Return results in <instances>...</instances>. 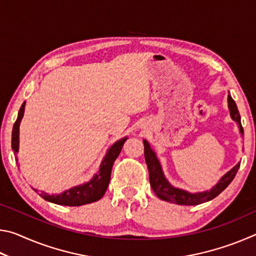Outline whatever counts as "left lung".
<instances>
[{"label":"left lung","mask_w":256,"mask_h":256,"mask_svg":"<svg viewBox=\"0 0 256 256\" xmlns=\"http://www.w3.org/2000/svg\"><path fill=\"white\" fill-rule=\"evenodd\" d=\"M228 108H229V112H230L232 120L238 124V128H240V134L242 136H244V130H242V123H240V112H238L236 102H234L230 94H228ZM144 158H146V162L149 170V180H150L151 188H152L156 196H157L159 198L170 203H175V204L198 206V204H201V203L210 201L216 196H218L219 194L232 183V180H234V177H235L240 164L238 162L236 166H234L230 170H228L226 174H224L222 178L218 180V183H216L214 186H212L210 190L192 193L186 190L172 186L164 174L162 164L159 162L156 151L151 148L149 142L146 140H144Z\"/></svg>","instance_id":"8db88e82"}]
</instances>
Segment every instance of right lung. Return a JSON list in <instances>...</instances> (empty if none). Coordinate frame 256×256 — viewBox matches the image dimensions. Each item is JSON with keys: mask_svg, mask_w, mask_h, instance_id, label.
Segmentation results:
<instances>
[{"mask_svg": "<svg viewBox=\"0 0 256 256\" xmlns=\"http://www.w3.org/2000/svg\"><path fill=\"white\" fill-rule=\"evenodd\" d=\"M24 106L26 102H24L22 105H21V108L18 112V118H16L14 125V130H12V150L14 151L16 154L19 151V128L21 120H22L24 114ZM126 140L128 136L120 138V140L116 141L115 144H112L107 149V152L102 160L98 172L92 176V178L89 182H86V183L78 186H73V188L66 190L64 192L58 194H48L45 192L38 193L36 188L34 190L44 200L60 206H79L100 200L106 192L108 184H110L112 164H114L116 158L118 157L120 150L123 148L124 142ZM16 162H18V158H16Z\"/></svg>", "mask_w": 256, "mask_h": 256, "instance_id": "add662e5", "label": "right lung"}]
</instances>
